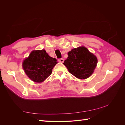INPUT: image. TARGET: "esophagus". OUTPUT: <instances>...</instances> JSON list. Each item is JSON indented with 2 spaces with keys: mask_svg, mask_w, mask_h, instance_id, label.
<instances>
[{
  "mask_svg": "<svg viewBox=\"0 0 125 125\" xmlns=\"http://www.w3.org/2000/svg\"><path fill=\"white\" fill-rule=\"evenodd\" d=\"M58 62H63L64 60L63 58H60L58 59Z\"/></svg>",
  "mask_w": 125,
  "mask_h": 125,
  "instance_id": "esophagus-1",
  "label": "esophagus"
}]
</instances>
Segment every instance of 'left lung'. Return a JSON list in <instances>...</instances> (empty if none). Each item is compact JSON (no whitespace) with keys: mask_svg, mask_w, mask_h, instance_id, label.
Wrapping results in <instances>:
<instances>
[{"mask_svg":"<svg viewBox=\"0 0 125 125\" xmlns=\"http://www.w3.org/2000/svg\"><path fill=\"white\" fill-rule=\"evenodd\" d=\"M68 57L63 65L69 73L80 79L89 78L94 72L97 63L96 57L85 47L74 48L68 53Z\"/></svg>","mask_w":125,"mask_h":125,"instance_id":"8db88e82","label":"left lung"}]
</instances>
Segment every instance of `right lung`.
<instances>
[{
	"instance_id": "right-lung-1",
	"label": "right lung",
	"mask_w": 125,
	"mask_h": 125,
	"mask_svg": "<svg viewBox=\"0 0 125 125\" xmlns=\"http://www.w3.org/2000/svg\"><path fill=\"white\" fill-rule=\"evenodd\" d=\"M57 63V59L50 57L44 50L33 51L23 61V68L31 80L40 83L50 76Z\"/></svg>"
}]
</instances>
